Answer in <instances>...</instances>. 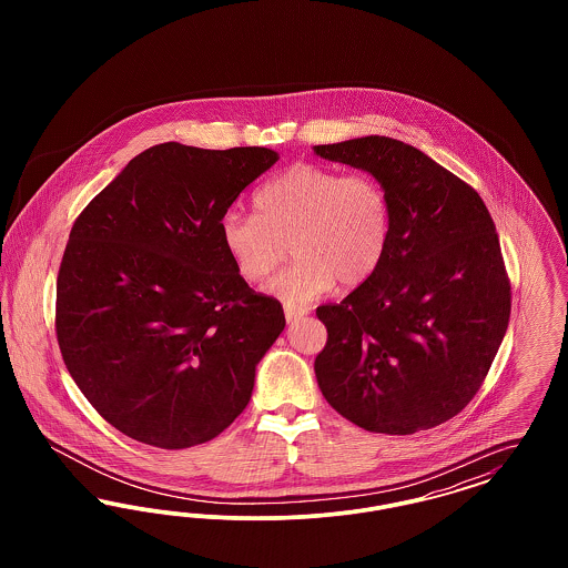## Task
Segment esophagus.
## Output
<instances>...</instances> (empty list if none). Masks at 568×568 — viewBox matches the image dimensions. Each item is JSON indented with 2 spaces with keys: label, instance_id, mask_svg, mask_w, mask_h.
<instances>
[{
  "label": "esophagus",
  "instance_id": "obj_1",
  "mask_svg": "<svg viewBox=\"0 0 568 568\" xmlns=\"http://www.w3.org/2000/svg\"><path fill=\"white\" fill-rule=\"evenodd\" d=\"M306 315V308H294V306H285V320L287 324H294L300 317Z\"/></svg>",
  "mask_w": 568,
  "mask_h": 568
}]
</instances>
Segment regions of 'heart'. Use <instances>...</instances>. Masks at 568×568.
Returning a JSON list of instances; mask_svg holds the SVG:
<instances>
[{
    "instance_id": "1",
    "label": "heart",
    "mask_w": 568,
    "mask_h": 568,
    "mask_svg": "<svg viewBox=\"0 0 568 568\" xmlns=\"http://www.w3.org/2000/svg\"><path fill=\"white\" fill-rule=\"evenodd\" d=\"M253 206L255 215H223L221 244L246 283L264 281L290 244L296 262L266 290L294 308L324 296L336 283L343 290L364 285L389 244V200L371 174L296 163L255 191Z\"/></svg>"
}]
</instances>
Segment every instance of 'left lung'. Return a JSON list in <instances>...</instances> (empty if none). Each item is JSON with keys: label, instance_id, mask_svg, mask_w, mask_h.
I'll return each instance as SVG.
<instances>
[{"label": "left lung", "instance_id": "obj_1", "mask_svg": "<svg viewBox=\"0 0 568 568\" xmlns=\"http://www.w3.org/2000/svg\"><path fill=\"white\" fill-rule=\"evenodd\" d=\"M313 151L373 174L392 211L377 272L317 308L327 327L320 389L368 433L434 428L479 392L509 325L496 225L477 191L400 140L364 135Z\"/></svg>", "mask_w": 568, "mask_h": 568}]
</instances>
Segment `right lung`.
<instances>
[{
  "label": "right lung",
  "mask_w": 568,
  "mask_h": 568,
  "mask_svg": "<svg viewBox=\"0 0 568 568\" xmlns=\"http://www.w3.org/2000/svg\"><path fill=\"white\" fill-rule=\"evenodd\" d=\"M276 162L266 146L163 142L77 219L57 276V341L84 398L119 433L185 449L248 405L285 315L239 276L219 223Z\"/></svg>",
  "instance_id": "1"
}]
</instances>
